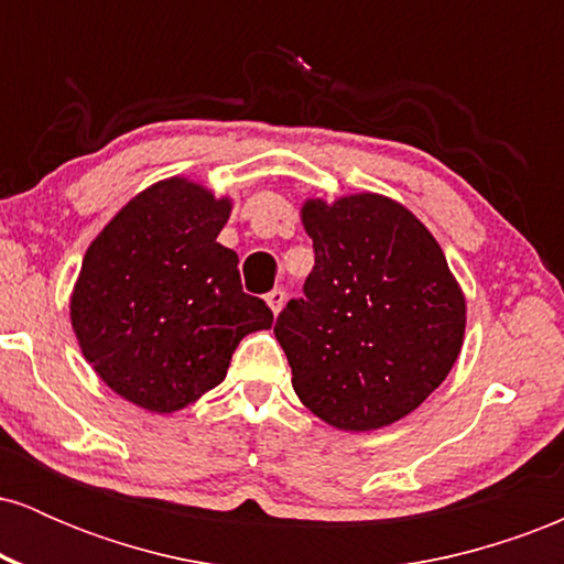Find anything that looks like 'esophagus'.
<instances>
[{
	"instance_id": "34e87169",
	"label": "esophagus",
	"mask_w": 564,
	"mask_h": 564,
	"mask_svg": "<svg viewBox=\"0 0 564 564\" xmlns=\"http://www.w3.org/2000/svg\"><path fill=\"white\" fill-rule=\"evenodd\" d=\"M264 302H268L270 310H273V313L278 315V313H281L283 302H286V291H283V289H273L268 296H264Z\"/></svg>"
}]
</instances>
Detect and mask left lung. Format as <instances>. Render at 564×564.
I'll return each instance as SVG.
<instances>
[{
    "label": "left lung",
    "mask_w": 564,
    "mask_h": 564,
    "mask_svg": "<svg viewBox=\"0 0 564 564\" xmlns=\"http://www.w3.org/2000/svg\"><path fill=\"white\" fill-rule=\"evenodd\" d=\"M315 264L275 321L291 384L315 416L371 432L416 411L456 364L467 300L416 215L379 193L307 198Z\"/></svg>",
    "instance_id": "1"
}]
</instances>
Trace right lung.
<instances>
[{"label": "right lung", "mask_w": 564, "mask_h": 564, "mask_svg": "<svg viewBox=\"0 0 564 564\" xmlns=\"http://www.w3.org/2000/svg\"><path fill=\"white\" fill-rule=\"evenodd\" d=\"M232 209L187 177L145 187L84 254L70 326L116 394L172 413L215 390L246 334L273 326L246 294L238 254L217 243Z\"/></svg>", "instance_id": "add662e5"}]
</instances>
